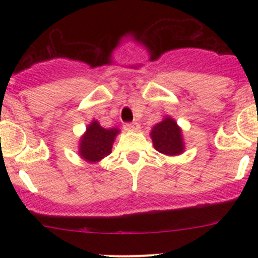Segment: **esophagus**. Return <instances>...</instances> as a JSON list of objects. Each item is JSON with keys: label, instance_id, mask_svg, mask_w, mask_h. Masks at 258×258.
Listing matches in <instances>:
<instances>
[{"label": "esophagus", "instance_id": "esophagus-1", "mask_svg": "<svg viewBox=\"0 0 258 258\" xmlns=\"http://www.w3.org/2000/svg\"><path fill=\"white\" fill-rule=\"evenodd\" d=\"M123 128L126 130V131H130V132H136L140 130V126L137 123H124Z\"/></svg>", "mask_w": 258, "mask_h": 258}]
</instances>
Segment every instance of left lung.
<instances>
[{
	"label": "left lung",
	"instance_id": "1",
	"mask_svg": "<svg viewBox=\"0 0 258 258\" xmlns=\"http://www.w3.org/2000/svg\"><path fill=\"white\" fill-rule=\"evenodd\" d=\"M153 147L166 156H178L184 152L182 128L171 116H165L150 132Z\"/></svg>",
	"mask_w": 258,
	"mask_h": 258
}]
</instances>
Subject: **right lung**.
Returning a JSON list of instances; mask_svg holds the SVG:
<instances>
[{"label":"right lung","instance_id":"1","mask_svg":"<svg viewBox=\"0 0 258 258\" xmlns=\"http://www.w3.org/2000/svg\"><path fill=\"white\" fill-rule=\"evenodd\" d=\"M119 132L116 127L103 128L97 119H92L86 127L85 134L80 137L79 156L90 163L100 162L111 153L114 140Z\"/></svg>","mask_w":258,"mask_h":258}]
</instances>
